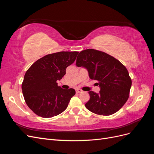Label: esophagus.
<instances>
[{"mask_svg":"<svg viewBox=\"0 0 154 154\" xmlns=\"http://www.w3.org/2000/svg\"><path fill=\"white\" fill-rule=\"evenodd\" d=\"M76 92L77 93H81V92H82V90L80 89V88H76Z\"/></svg>","mask_w":154,"mask_h":154,"instance_id":"34e87169","label":"esophagus"}]
</instances>
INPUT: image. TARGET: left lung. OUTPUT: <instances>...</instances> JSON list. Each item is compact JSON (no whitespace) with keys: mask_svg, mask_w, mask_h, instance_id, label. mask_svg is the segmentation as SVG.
Instances as JSON below:
<instances>
[{"mask_svg":"<svg viewBox=\"0 0 154 154\" xmlns=\"http://www.w3.org/2000/svg\"><path fill=\"white\" fill-rule=\"evenodd\" d=\"M76 66L87 69L91 80L98 82L99 93L89 91L86 108L92 112L109 116L118 112L127 102L132 85L128 72L118 60L92 49L79 53Z\"/></svg>","mask_w":154,"mask_h":154,"instance_id":"1","label":"left lung"}]
</instances>
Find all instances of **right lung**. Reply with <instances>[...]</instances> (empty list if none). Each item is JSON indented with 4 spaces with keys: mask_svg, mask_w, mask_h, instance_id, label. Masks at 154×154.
I'll use <instances>...</instances> for the list:
<instances>
[{
    "mask_svg": "<svg viewBox=\"0 0 154 154\" xmlns=\"http://www.w3.org/2000/svg\"><path fill=\"white\" fill-rule=\"evenodd\" d=\"M78 54L77 51H61L45 55L26 71L22 93L27 105L36 115L52 118L67 109L75 90L63 89L57 81L66 74V68L75 61Z\"/></svg>",
    "mask_w": 154,
    "mask_h": 154,
    "instance_id": "add662e5",
    "label": "right lung"
}]
</instances>
